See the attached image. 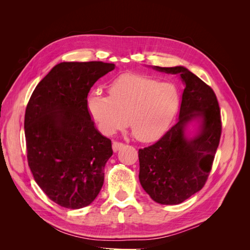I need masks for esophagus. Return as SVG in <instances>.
I'll return each instance as SVG.
<instances>
[{"label": "esophagus", "instance_id": "esophagus-1", "mask_svg": "<svg viewBox=\"0 0 250 250\" xmlns=\"http://www.w3.org/2000/svg\"><path fill=\"white\" fill-rule=\"evenodd\" d=\"M124 146L123 143H120V142H113L112 143V150L113 152H118V151Z\"/></svg>", "mask_w": 250, "mask_h": 250}]
</instances>
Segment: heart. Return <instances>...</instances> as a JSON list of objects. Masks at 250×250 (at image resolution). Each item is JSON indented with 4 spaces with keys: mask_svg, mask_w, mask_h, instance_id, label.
I'll return each mask as SVG.
<instances>
[{
    "mask_svg": "<svg viewBox=\"0 0 250 250\" xmlns=\"http://www.w3.org/2000/svg\"><path fill=\"white\" fill-rule=\"evenodd\" d=\"M180 104L178 88L147 75L124 73L108 85V97L94 90L87 96L88 112L105 134L129 124L133 137L153 142L167 132Z\"/></svg>",
    "mask_w": 250,
    "mask_h": 250,
    "instance_id": "b5f03b06",
    "label": "heart"
}]
</instances>
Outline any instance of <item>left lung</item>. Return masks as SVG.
<instances>
[{"mask_svg":"<svg viewBox=\"0 0 250 250\" xmlns=\"http://www.w3.org/2000/svg\"><path fill=\"white\" fill-rule=\"evenodd\" d=\"M158 72L179 75L185 89L177 123L153 145L139 150L140 183L157 203L179 204L203 188L221 137L220 108L208 84L185 66L161 67ZM198 131L188 136V124Z\"/></svg>","mask_w":250,"mask_h":250,"instance_id":"left-lung-1","label":"left lung"}]
</instances>
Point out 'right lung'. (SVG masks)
Segmentation results:
<instances>
[{
  "label": "right lung",
  "mask_w": 250,
  "mask_h": 250,
  "mask_svg": "<svg viewBox=\"0 0 250 250\" xmlns=\"http://www.w3.org/2000/svg\"><path fill=\"white\" fill-rule=\"evenodd\" d=\"M102 62H60L32 93L25 113L27 158L36 184L66 208L89 206L104 183L111 141L86 106L95 82L115 69Z\"/></svg>",
  "instance_id": "right-lung-1"
}]
</instances>
